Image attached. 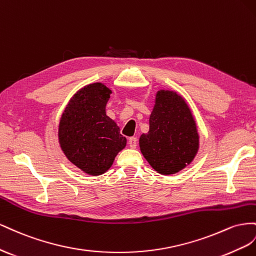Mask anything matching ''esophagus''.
Masks as SVG:
<instances>
[{"label": "esophagus", "mask_w": 256, "mask_h": 256, "mask_svg": "<svg viewBox=\"0 0 256 256\" xmlns=\"http://www.w3.org/2000/svg\"><path fill=\"white\" fill-rule=\"evenodd\" d=\"M128 146L132 149H135L137 147V138L136 137H130L128 140Z\"/></svg>", "instance_id": "1"}]
</instances>
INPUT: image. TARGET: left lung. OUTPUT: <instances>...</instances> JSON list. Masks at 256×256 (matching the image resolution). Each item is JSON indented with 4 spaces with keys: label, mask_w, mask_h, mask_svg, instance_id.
<instances>
[{
    "label": "left lung",
    "mask_w": 256,
    "mask_h": 256,
    "mask_svg": "<svg viewBox=\"0 0 256 256\" xmlns=\"http://www.w3.org/2000/svg\"><path fill=\"white\" fill-rule=\"evenodd\" d=\"M144 158L160 174H177L191 164L200 149L196 121L176 91L158 90L149 118V132L140 138Z\"/></svg>",
    "instance_id": "left-lung-1"
}]
</instances>
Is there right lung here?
<instances>
[{"mask_svg":"<svg viewBox=\"0 0 256 256\" xmlns=\"http://www.w3.org/2000/svg\"><path fill=\"white\" fill-rule=\"evenodd\" d=\"M110 94L103 82L84 86L70 100L60 119L58 137L63 153L90 176L107 172L126 146L119 126L106 114Z\"/></svg>","mask_w":256,"mask_h":256,"instance_id":"right-lung-1","label":"right lung"}]
</instances>
